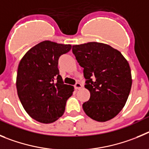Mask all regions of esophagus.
Listing matches in <instances>:
<instances>
[{
  "label": "esophagus",
  "instance_id": "1",
  "mask_svg": "<svg viewBox=\"0 0 149 149\" xmlns=\"http://www.w3.org/2000/svg\"><path fill=\"white\" fill-rule=\"evenodd\" d=\"M81 88V84L79 82L76 83V84L74 85V88L76 90H79Z\"/></svg>",
  "mask_w": 149,
  "mask_h": 149
}]
</instances>
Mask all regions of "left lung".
<instances>
[{
    "instance_id": "1",
    "label": "left lung",
    "mask_w": 149,
    "mask_h": 149,
    "mask_svg": "<svg viewBox=\"0 0 149 149\" xmlns=\"http://www.w3.org/2000/svg\"><path fill=\"white\" fill-rule=\"evenodd\" d=\"M72 52L84 68V88L91 93L82 108L98 122L111 120L120 113L131 91L130 66L120 51L102 43L74 45Z\"/></svg>"
}]
</instances>
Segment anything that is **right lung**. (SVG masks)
Masks as SVG:
<instances>
[{"mask_svg": "<svg viewBox=\"0 0 149 149\" xmlns=\"http://www.w3.org/2000/svg\"><path fill=\"white\" fill-rule=\"evenodd\" d=\"M71 45L49 41L39 43L24 55L18 65L16 87L26 113L36 121L51 123L63 115L73 87L65 84L59 75V57Z\"/></svg>", "mask_w": 149, "mask_h": 149, "instance_id": "add662e5", "label": "right lung"}]
</instances>
